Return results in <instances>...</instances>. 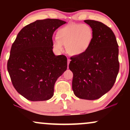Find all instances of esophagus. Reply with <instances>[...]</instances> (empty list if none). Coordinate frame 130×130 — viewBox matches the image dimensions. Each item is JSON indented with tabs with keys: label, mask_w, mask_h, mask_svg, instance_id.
<instances>
[{
	"label": "esophagus",
	"mask_w": 130,
	"mask_h": 130,
	"mask_svg": "<svg viewBox=\"0 0 130 130\" xmlns=\"http://www.w3.org/2000/svg\"><path fill=\"white\" fill-rule=\"evenodd\" d=\"M70 60L68 58L67 59V67H69V63H70Z\"/></svg>",
	"instance_id": "1"
}]
</instances>
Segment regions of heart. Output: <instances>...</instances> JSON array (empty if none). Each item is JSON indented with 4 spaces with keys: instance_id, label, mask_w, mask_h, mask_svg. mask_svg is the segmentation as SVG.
Returning <instances> with one entry per match:
<instances>
[{
    "instance_id": "heart-1",
    "label": "heart",
    "mask_w": 130,
    "mask_h": 130,
    "mask_svg": "<svg viewBox=\"0 0 130 130\" xmlns=\"http://www.w3.org/2000/svg\"><path fill=\"white\" fill-rule=\"evenodd\" d=\"M57 38L53 42L55 48L61 51L64 45L69 54L78 56L90 47L93 39V31L88 24H70L58 30Z\"/></svg>"
}]
</instances>
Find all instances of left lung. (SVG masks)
I'll return each instance as SVG.
<instances>
[{
	"label": "left lung",
	"instance_id": "obj_1",
	"mask_svg": "<svg viewBox=\"0 0 130 130\" xmlns=\"http://www.w3.org/2000/svg\"><path fill=\"white\" fill-rule=\"evenodd\" d=\"M93 31L90 47L72 57L69 69L73 73L72 89L76 96L95 100L111 90L118 75V45L113 31L99 21L85 20Z\"/></svg>",
	"mask_w": 130,
	"mask_h": 130
}]
</instances>
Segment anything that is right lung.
<instances>
[{
  "mask_svg": "<svg viewBox=\"0 0 130 130\" xmlns=\"http://www.w3.org/2000/svg\"><path fill=\"white\" fill-rule=\"evenodd\" d=\"M65 21L37 20L25 26L10 49L8 71L17 91L28 100H48L57 79L66 70L67 60L53 51V35Z\"/></svg>",
  "mask_w": 130,
  "mask_h": 130,
  "instance_id": "obj_1",
  "label": "right lung"
}]
</instances>
